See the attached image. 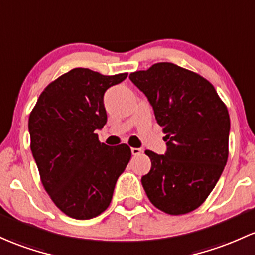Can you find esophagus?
<instances>
[{
    "label": "esophagus",
    "instance_id": "1",
    "mask_svg": "<svg viewBox=\"0 0 255 255\" xmlns=\"http://www.w3.org/2000/svg\"><path fill=\"white\" fill-rule=\"evenodd\" d=\"M132 153L134 156H138V155H140V153L142 152V150L141 149H139V147H132Z\"/></svg>",
    "mask_w": 255,
    "mask_h": 255
}]
</instances>
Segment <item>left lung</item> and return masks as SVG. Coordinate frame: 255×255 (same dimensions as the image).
Segmentation results:
<instances>
[{
	"instance_id": "left-lung-1",
	"label": "left lung",
	"mask_w": 255,
	"mask_h": 255,
	"mask_svg": "<svg viewBox=\"0 0 255 255\" xmlns=\"http://www.w3.org/2000/svg\"><path fill=\"white\" fill-rule=\"evenodd\" d=\"M166 134L167 151L146 150L151 169L141 178L150 202L170 215L198 208L222 175L229 156L230 117L209 81L172 63L132 72Z\"/></svg>"
}]
</instances>
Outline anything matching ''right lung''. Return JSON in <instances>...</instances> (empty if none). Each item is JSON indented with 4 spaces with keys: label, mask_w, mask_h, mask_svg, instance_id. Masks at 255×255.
I'll return each mask as SVG.
<instances>
[{
    "label": "right lung",
    "mask_w": 255,
    "mask_h": 255,
    "mask_svg": "<svg viewBox=\"0 0 255 255\" xmlns=\"http://www.w3.org/2000/svg\"><path fill=\"white\" fill-rule=\"evenodd\" d=\"M127 75L72 69L44 88L30 114V147L42 184L74 219H92L108 208L130 159L128 145L108 146L96 133L108 120L106 89Z\"/></svg>",
    "instance_id": "obj_1"
}]
</instances>
